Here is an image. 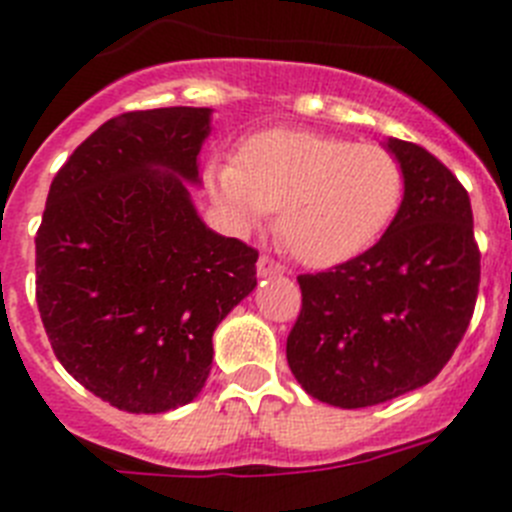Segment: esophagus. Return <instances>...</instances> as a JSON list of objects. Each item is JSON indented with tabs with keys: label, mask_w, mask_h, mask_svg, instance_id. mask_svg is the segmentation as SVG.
<instances>
[{
	"label": "esophagus",
	"mask_w": 512,
	"mask_h": 512,
	"mask_svg": "<svg viewBox=\"0 0 512 512\" xmlns=\"http://www.w3.org/2000/svg\"><path fill=\"white\" fill-rule=\"evenodd\" d=\"M256 271H259L261 279H271V276H281L284 274V269H281L276 261H271L269 256H261L259 264H256Z\"/></svg>",
	"instance_id": "esophagus-1"
}]
</instances>
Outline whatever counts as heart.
Segmentation results:
<instances>
[{
	"label": "heart",
	"mask_w": 512,
	"mask_h": 512,
	"mask_svg": "<svg viewBox=\"0 0 512 512\" xmlns=\"http://www.w3.org/2000/svg\"><path fill=\"white\" fill-rule=\"evenodd\" d=\"M213 200L238 231L276 210V233L302 264H345L368 251L396 218L403 167L378 144L307 129H269L238 147L236 164L208 170Z\"/></svg>",
	"instance_id": "obj_1"
}]
</instances>
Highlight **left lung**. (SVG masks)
<instances>
[{"mask_svg":"<svg viewBox=\"0 0 512 512\" xmlns=\"http://www.w3.org/2000/svg\"><path fill=\"white\" fill-rule=\"evenodd\" d=\"M403 200L383 238L322 274L299 276L302 312L287 360L299 386L337 409H365L426 386L472 320L480 251L470 195L424 147L388 137Z\"/></svg>","mask_w":512,"mask_h":512,"instance_id":"left-lung-1","label":"left lung"}]
</instances>
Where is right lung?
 Listing matches in <instances>:
<instances>
[{
	"label": "right lung",
	"instance_id": "right-lung-1",
	"mask_svg": "<svg viewBox=\"0 0 512 512\" xmlns=\"http://www.w3.org/2000/svg\"><path fill=\"white\" fill-rule=\"evenodd\" d=\"M213 109L131 111L60 167L35 238L37 307L55 358L129 414L198 398L213 332L256 289L259 253L192 203Z\"/></svg>",
	"mask_w": 512,
	"mask_h": 512
}]
</instances>
